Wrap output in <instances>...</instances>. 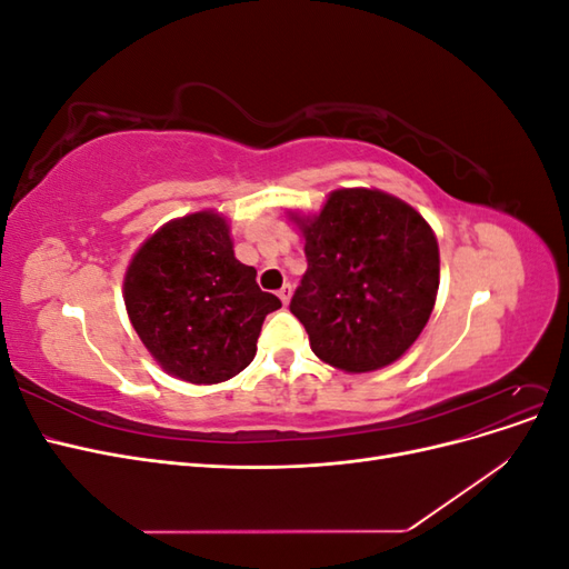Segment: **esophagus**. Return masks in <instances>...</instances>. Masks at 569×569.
I'll return each mask as SVG.
<instances>
[{
	"label": "esophagus",
	"instance_id": "obj_1",
	"mask_svg": "<svg viewBox=\"0 0 569 569\" xmlns=\"http://www.w3.org/2000/svg\"><path fill=\"white\" fill-rule=\"evenodd\" d=\"M278 297H280V301L287 306L289 299H291V284H284V287L278 291Z\"/></svg>",
	"mask_w": 569,
	"mask_h": 569
}]
</instances>
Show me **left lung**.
Segmentation results:
<instances>
[{"label":"left lung","mask_w":569,"mask_h":569,"mask_svg":"<svg viewBox=\"0 0 569 569\" xmlns=\"http://www.w3.org/2000/svg\"><path fill=\"white\" fill-rule=\"evenodd\" d=\"M308 270L289 311L313 353L343 372H372L399 360L435 311L439 244L403 199L343 187L320 213H291Z\"/></svg>","instance_id":"obj_1"}]
</instances>
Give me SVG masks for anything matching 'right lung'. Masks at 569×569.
Masks as SVG:
<instances>
[{"label":"right lung","instance_id":"1","mask_svg":"<svg viewBox=\"0 0 569 569\" xmlns=\"http://www.w3.org/2000/svg\"><path fill=\"white\" fill-rule=\"evenodd\" d=\"M126 311L151 358L178 380L218 385L242 372L280 299L239 263L228 218L197 211L168 220L134 251Z\"/></svg>","mask_w":569,"mask_h":569}]
</instances>
